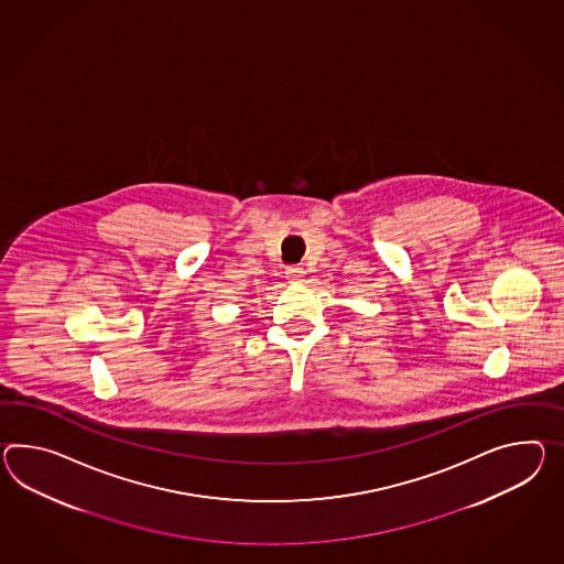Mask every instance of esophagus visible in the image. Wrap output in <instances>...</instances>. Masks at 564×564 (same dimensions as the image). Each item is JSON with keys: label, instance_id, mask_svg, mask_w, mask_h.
I'll return each instance as SVG.
<instances>
[{"label": "esophagus", "instance_id": "1", "mask_svg": "<svg viewBox=\"0 0 564 564\" xmlns=\"http://www.w3.org/2000/svg\"><path fill=\"white\" fill-rule=\"evenodd\" d=\"M285 275H288L289 283H302L305 271H303L302 267H289Z\"/></svg>", "mask_w": 564, "mask_h": 564}]
</instances>
